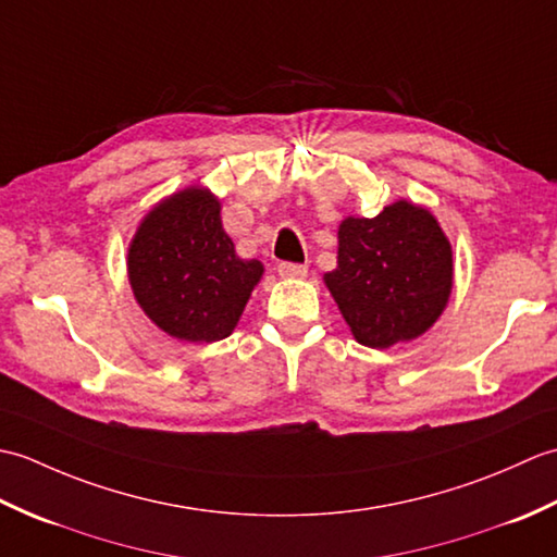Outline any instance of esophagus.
Wrapping results in <instances>:
<instances>
[{"mask_svg": "<svg viewBox=\"0 0 557 557\" xmlns=\"http://www.w3.org/2000/svg\"><path fill=\"white\" fill-rule=\"evenodd\" d=\"M277 272H280V277H287V280H301V277H306V265H299V263H280L277 265Z\"/></svg>", "mask_w": 557, "mask_h": 557, "instance_id": "34e87169", "label": "esophagus"}]
</instances>
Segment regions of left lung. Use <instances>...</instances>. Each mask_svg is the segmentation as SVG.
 <instances>
[{"label": "left lung", "instance_id": "1", "mask_svg": "<svg viewBox=\"0 0 557 557\" xmlns=\"http://www.w3.org/2000/svg\"><path fill=\"white\" fill-rule=\"evenodd\" d=\"M453 246L433 212L399 198L375 218H345L337 268L323 282L354 339L389 349L431 330L453 294Z\"/></svg>", "mask_w": 557, "mask_h": 557}]
</instances>
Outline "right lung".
I'll return each mask as SVG.
<instances>
[{
	"label": "right lung",
	"mask_w": 557,
	"mask_h": 557,
	"mask_svg": "<svg viewBox=\"0 0 557 557\" xmlns=\"http://www.w3.org/2000/svg\"><path fill=\"white\" fill-rule=\"evenodd\" d=\"M220 198L191 184L152 206L128 244V285L140 309L174 339L210 345L232 335L263 277L222 230Z\"/></svg>",
	"instance_id": "add662e5"
}]
</instances>
